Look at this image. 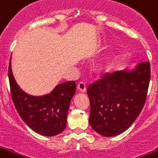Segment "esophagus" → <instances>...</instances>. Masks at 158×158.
Segmentation results:
<instances>
[{
    "label": "esophagus",
    "mask_w": 158,
    "mask_h": 158,
    "mask_svg": "<svg viewBox=\"0 0 158 158\" xmlns=\"http://www.w3.org/2000/svg\"><path fill=\"white\" fill-rule=\"evenodd\" d=\"M77 89L80 92H85V90H86V85H85V82H79L78 84V85H77Z\"/></svg>",
    "instance_id": "obj_1"
}]
</instances>
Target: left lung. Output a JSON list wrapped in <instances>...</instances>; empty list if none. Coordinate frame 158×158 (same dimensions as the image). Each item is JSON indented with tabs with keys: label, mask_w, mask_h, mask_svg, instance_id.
<instances>
[{
	"label": "left lung",
	"mask_w": 158,
	"mask_h": 158,
	"mask_svg": "<svg viewBox=\"0 0 158 158\" xmlns=\"http://www.w3.org/2000/svg\"><path fill=\"white\" fill-rule=\"evenodd\" d=\"M151 79L149 61L133 70L106 73L87 88L90 99V125L104 137L125 132L144 107Z\"/></svg>",
	"instance_id": "8db88e82"
}]
</instances>
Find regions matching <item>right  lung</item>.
Returning <instances> with one entry per match:
<instances>
[{
  "mask_svg": "<svg viewBox=\"0 0 158 158\" xmlns=\"http://www.w3.org/2000/svg\"><path fill=\"white\" fill-rule=\"evenodd\" d=\"M11 96L16 110L25 124L44 136H56L67 126V116L71 99L76 92L75 81H67L56 85L49 94L35 97L25 93L14 79L8 68Z\"/></svg>",
  "mask_w": 158,
  "mask_h": 158,
  "instance_id": "1",
  "label": "right lung"
}]
</instances>
